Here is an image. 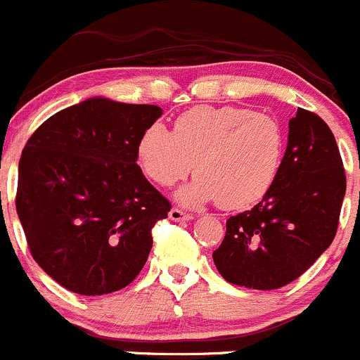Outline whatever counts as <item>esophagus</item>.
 <instances>
[{
  "mask_svg": "<svg viewBox=\"0 0 360 360\" xmlns=\"http://www.w3.org/2000/svg\"><path fill=\"white\" fill-rule=\"evenodd\" d=\"M169 219H172L173 222H188V220L192 219V215L181 212L179 208H172L169 210Z\"/></svg>",
  "mask_w": 360,
  "mask_h": 360,
  "instance_id": "esophagus-1",
  "label": "esophagus"
}]
</instances>
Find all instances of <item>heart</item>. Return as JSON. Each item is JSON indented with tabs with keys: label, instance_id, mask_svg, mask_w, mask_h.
Masks as SVG:
<instances>
[{
	"label": "heart",
	"instance_id": "1",
	"mask_svg": "<svg viewBox=\"0 0 360 360\" xmlns=\"http://www.w3.org/2000/svg\"><path fill=\"white\" fill-rule=\"evenodd\" d=\"M138 165L159 187H172L192 168L198 175L176 191L184 206L219 201L241 210L261 201L283 155L280 124L236 106H195L175 120L173 133L152 124L138 141Z\"/></svg>",
	"mask_w": 360,
	"mask_h": 360
}]
</instances>
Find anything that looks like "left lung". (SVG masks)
<instances>
[{
    "instance_id": "8db88e82",
    "label": "left lung",
    "mask_w": 360,
    "mask_h": 360,
    "mask_svg": "<svg viewBox=\"0 0 360 360\" xmlns=\"http://www.w3.org/2000/svg\"><path fill=\"white\" fill-rule=\"evenodd\" d=\"M347 191L333 131L315 113L297 108L278 175L252 210L229 217L213 252L224 280L273 290L301 276L336 236Z\"/></svg>"
}]
</instances>
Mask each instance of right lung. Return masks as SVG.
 Wrapping results in <instances>:
<instances>
[{
  "label": "right lung",
  "mask_w": 360,
  "mask_h": 360,
  "mask_svg": "<svg viewBox=\"0 0 360 360\" xmlns=\"http://www.w3.org/2000/svg\"><path fill=\"white\" fill-rule=\"evenodd\" d=\"M155 105L89 98L45 120L19 162L17 215L31 255L64 289L103 296L147 262L168 199L136 165Z\"/></svg>",
  "instance_id": "add662e5"
}]
</instances>
